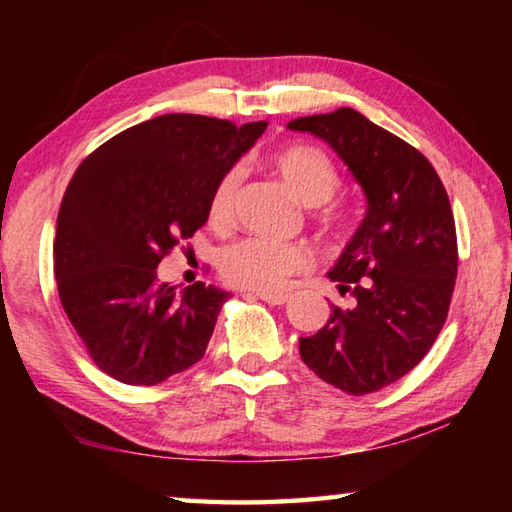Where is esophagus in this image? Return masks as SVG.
<instances>
[{"label":"esophagus","mask_w":512,"mask_h":512,"mask_svg":"<svg viewBox=\"0 0 512 512\" xmlns=\"http://www.w3.org/2000/svg\"><path fill=\"white\" fill-rule=\"evenodd\" d=\"M248 298H259L268 302V305H284V302H289L287 293H246Z\"/></svg>","instance_id":"esophagus-1"}]
</instances>
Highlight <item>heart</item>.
I'll use <instances>...</instances> for the list:
<instances>
[{
	"label": "heart",
	"mask_w": 512,
	"mask_h": 512,
	"mask_svg": "<svg viewBox=\"0 0 512 512\" xmlns=\"http://www.w3.org/2000/svg\"><path fill=\"white\" fill-rule=\"evenodd\" d=\"M271 169L282 185L298 198L302 205H325L339 187V173L325 153L307 146H291L277 151L271 160ZM239 183V171L232 169L216 183L210 196V221L225 225L232 216V203ZM311 264L307 248L300 244H284L262 237H250L223 250L221 275L230 284L241 289L271 293L289 284L296 273H302Z\"/></svg>",
	"instance_id": "1"
}]
</instances>
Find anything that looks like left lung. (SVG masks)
<instances>
[{
	"label": "left lung",
	"instance_id": "obj_1",
	"mask_svg": "<svg viewBox=\"0 0 512 512\" xmlns=\"http://www.w3.org/2000/svg\"><path fill=\"white\" fill-rule=\"evenodd\" d=\"M287 128L332 146L366 196V216L327 273L357 305H332L325 327L300 339V357L345 393H375L418 366L445 325L458 266L452 205L420 151L354 108Z\"/></svg>",
	"mask_w": 512,
	"mask_h": 512
}]
</instances>
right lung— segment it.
<instances>
[{
	"mask_svg": "<svg viewBox=\"0 0 512 512\" xmlns=\"http://www.w3.org/2000/svg\"><path fill=\"white\" fill-rule=\"evenodd\" d=\"M266 121L235 126L160 115L90 153L60 203L54 273L63 309L94 363L121 384L153 386L203 359L228 291H176L158 264L207 221L210 196Z\"/></svg>",
	"mask_w": 512,
	"mask_h": 512,
	"instance_id": "1",
	"label": "right lung"
}]
</instances>
